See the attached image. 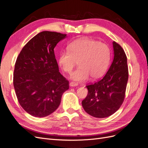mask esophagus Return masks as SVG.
I'll list each match as a JSON object with an SVG mask.
<instances>
[{
  "mask_svg": "<svg viewBox=\"0 0 148 148\" xmlns=\"http://www.w3.org/2000/svg\"><path fill=\"white\" fill-rule=\"evenodd\" d=\"M70 86H78V83L73 82H71L70 83Z\"/></svg>",
  "mask_w": 148,
  "mask_h": 148,
  "instance_id": "1",
  "label": "esophagus"
}]
</instances>
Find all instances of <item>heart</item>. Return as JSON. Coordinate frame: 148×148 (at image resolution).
<instances>
[{
	"label": "heart",
	"instance_id": "1",
	"mask_svg": "<svg viewBox=\"0 0 148 148\" xmlns=\"http://www.w3.org/2000/svg\"><path fill=\"white\" fill-rule=\"evenodd\" d=\"M110 59V49L107 44L83 38L70 43L69 51L60 52L59 62L62 70L68 74L73 72L79 62V68L71 78L83 82L89 75L93 79L102 77L108 67Z\"/></svg>",
	"mask_w": 148,
	"mask_h": 148
}]
</instances>
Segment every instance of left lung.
Here are the masks:
<instances>
[{
	"label": "left lung",
	"mask_w": 148,
	"mask_h": 148,
	"mask_svg": "<svg viewBox=\"0 0 148 148\" xmlns=\"http://www.w3.org/2000/svg\"><path fill=\"white\" fill-rule=\"evenodd\" d=\"M114 57L106 74L86 85L88 95L82 101L84 110L92 117L105 118L118 110L125 97L128 79L127 58L120 44L113 42Z\"/></svg>",
	"instance_id": "left-lung-1"
}]
</instances>
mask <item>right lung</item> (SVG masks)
<instances>
[{
  "mask_svg": "<svg viewBox=\"0 0 148 148\" xmlns=\"http://www.w3.org/2000/svg\"><path fill=\"white\" fill-rule=\"evenodd\" d=\"M66 34L42 31L25 44L18 56L13 86L19 104L36 117L51 114L59 107L69 82L59 70L54 47Z\"/></svg>",
  "mask_w": 148,
  "mask_h": 148,
  "instance_id": "add662e5",
  "label": "right lung"
}]
</instances>
